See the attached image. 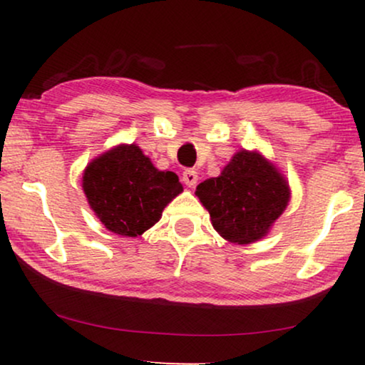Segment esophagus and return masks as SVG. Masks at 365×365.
<instances>
[{
	"label": "esophagus",
	"instance_id": "1",
	"mask_svg": "<svg viewBox=\"0 0 365 365\" xmlns=\"http://www.w3.org/2000/svg\"><path fill=\"white\" fill-rule=\"evenodd\" d=\"M182 181L187 187H194L197 182V173L194 171V169H186V171L182 173Z\"/></svg>",
	"mask_w": 365,
	"mask_h": 365
}]
</instances>
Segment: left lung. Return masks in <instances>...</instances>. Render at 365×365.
Listing matches in <instances>:
<instances>
[{"label":"left lung","instance_id":"left-lung-1","mask_svg":"<svg viewBox=\"0 0 365 365\" xmlns=\"http://www.w3.org/2000/svg\"><path fill=\"white\" fill-rule=\"evenodd\" d=\"M196 196L226 241L251 244L267 236L286 209L291 189L272 163L257 151L241 149L221 176L199 184Z\"/></svg>","mask_w":365,"mask_h":365}]
</instances>
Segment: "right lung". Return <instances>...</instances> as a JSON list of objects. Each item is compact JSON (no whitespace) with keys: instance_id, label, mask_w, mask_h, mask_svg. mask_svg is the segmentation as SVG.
I'll use <instances>...</instances> for the list:
<instances>
[{"instance_id":"1","label":"right lung","mask_w":365,"mask_h":365,"mask_svg":"<svg viewBox=\"0 0 365 365\" xmlns=\"http://www.w3.org/2000/svg\"><path fill=\"white\" fill-rule=\"evenodd\" d=\"M83 191L108 231L136 237L161 219L182 192L173 171H159L136 144H119L84 169Z\"/></svg>"}]
</instances>
